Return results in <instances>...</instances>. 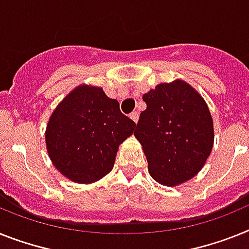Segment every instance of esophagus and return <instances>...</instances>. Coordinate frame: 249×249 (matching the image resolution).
<instances>
[{"mask_svg":"<svg viewBox=\"0 0 249 249\" xmlns=\"http://www.w3.org/2000/svg\"><path fill=\"white\" fill-rule=\"evenodd\" d=\"M130 119H131V120H133V121H134V123H137L138 119H139V114H138L137 111H133V112H131V114H130Z\"/></svg>","mask_w":249,"mask_h":249,"instance_id":"1","label":"esophagus"}]
</instances>
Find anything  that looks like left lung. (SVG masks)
<instances>
[{"mask_svg":"<svg viewBox=\"0 0 249 249\" xmlns=\"http://www.w3.org/2000/svg\"><path fill=\"white\" fill-rule=\"evenodd\" d=\"M134 135L147 157L149 175L177 186L201 171L214 145V124L205 100L191 85L175 79L144 93Z\"/></svg>","mask_w":249,"mask_h":249,"instance_id":"obj_1","label":"left lung"}]
</instances>
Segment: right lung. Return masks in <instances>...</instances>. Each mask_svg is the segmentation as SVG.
Here are the masks:
<instances>
[{
	"instance_id": "1",
	"label": "right lung",
	"mask_w": 249,
	"mask_h": 249,
	"mask_svg": "<svg viewBox=\"0 0 249 249\" xmlns=\"http://www.w3.org/2000/svg\"><path fill=\"white\" fill-rule=\"evenodd\" d=\"M135 123L97 86L79 85L50 115L45 144L54 167L77 183H93L112 170L119 145Z\"/></svg>"
}]
</instances>
